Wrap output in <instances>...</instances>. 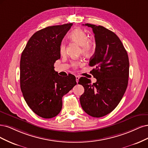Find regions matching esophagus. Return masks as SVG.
Segmentation results:
<instances>
[{"label":"esophagus","mask_w":148,"mask_h":148,"mask_svg":"<svg viewBox=\"0 0 148 148\" xmlns=\"http://www.w3.org/2000/svg\"><path fill=\"white\" fill-rule=\"evenodd\" d=\"M79 75H75V79H76V82H77V83L78 82V81L79 80Z\"/></svg>","instance_id":"obj_1"}]
</instances>
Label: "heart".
<instances>
[{"instance_id": "obj_1", "label": "heart", "mask_w": 148, "mask_h": 148, "mask_svg": "<svg viewBox=\"0 0 148 148\" xmlns=\"http://www.w3.org/2000/svg\"><path fill=\"white\" fill-rule=\"evenodd\" d=\"M68 38L71 42H75L80 46V52L82 55L88 56L91 54L94 48L93 42L91 39H88L87 33L85 32L82 29H79V28L74 29L69 34ZM60 51L61 55H65L66 45L64 44H61ZM81 64L82 63L80 61L73 62L72 63V66L75 68Z\"/></svg>"}]
</instances>
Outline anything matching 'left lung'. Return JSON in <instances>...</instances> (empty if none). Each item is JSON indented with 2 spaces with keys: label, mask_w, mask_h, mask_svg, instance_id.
I'll use <instances>...</instances> for the list:
<instances>
[{
  "label": "left lung",
  "mask_w": 148,
  "mask_h": 148,
  "mask_svg": "<svg viewBox=\"0 0 148 148\" xmlns=\"http://www.w3.org/2000/svg\"><path fill=\"white\" fill-rule=\"evenodd\" d=\"M85 26L92 27L95 34L96 48L89 66L95 68L91 74L97 82L91 84L86 77L79 79L78 84L84 88L80 102L88 115L101 117L117 107L126 91L129 60L126 50L115 33L102 26L88 23Z\"/></svg>",
  "instance_id": "left-lung-1"
}]
</instances>
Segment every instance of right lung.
<instances>
[{
	"label": "right lung",
	"mask_w": 148,
	"mask_h": 148,
	"mask_svg": "<svg viewBox=\"0 0 148 148\" xmlns=\"http://www.w3.org/2000/svg\"><path fill=\"white\" fill-rule=\"evenodd\" d=\"M73 23L49 26L35 32L28 40L20 60V87L32 111L42 118L56 116L62 98L77 84L75 77L57 74L54 64L60 58L61 43Z\"/></svg>",
	"instance_id": "right-lung-1"
}]
</instances>
